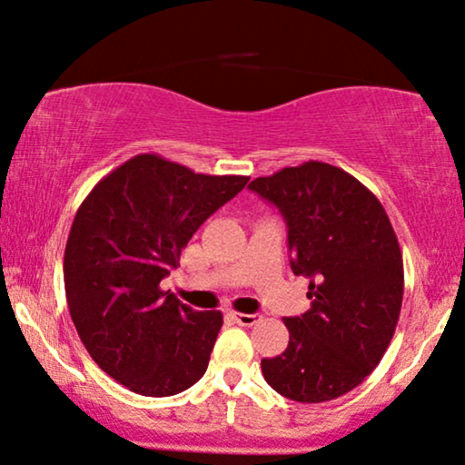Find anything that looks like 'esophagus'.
Instances as JSON below:
<instances>
[{
	"mask_svg": "<svg viewBox=\"0 0 465 465\" xmlns=\"http://www.w3.org/2000/svg\"><path fill=\"white\" fill-rule=\"evenodd\" d=\"M231 317L237 322L239 325H245V327H251V325H257L262 322V317L257 313H231Z\"/></svg>",
	"mask_w": 465,
	"mask_h": 465,
	"instance_id": "34e87169",
	"label": "esophagus"
}]
</instances>
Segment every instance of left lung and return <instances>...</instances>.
I'll return each instance as SVG.
<instances>
[{
	"instance_id": "obj_1",
	"label": "left lung",
	"mask_w": 465,
	"mask_h": 465,
	"mask_svg": "<svg viewBox=\"0 0 465 465\" xmlns=\"http://www.w3.org/2000/svg\"><path fill=\"white\" fill-rule=\"evenodd\" d=\"M251 192L280 210L291 268L311 278V309L284 317L291 340L262 361L265 381L288 400L319 404L367 379L393 338L404 299V262L381 202L327 163L257 177Z\"/></svg>"
}]
</instances>
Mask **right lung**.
<instances>
[{
    "mask_svg": "<svg viewBox=\"0 0 465 465\" xmlns=\"http://www.w3.org/2000/svg\"><path fill=\"white\" fill-rule=\"evenodd\" d=\"M247 181L138 154L75 212L64 255L67 307L93 361L127 390L166 398L203 377L223 313L187 307L161 282Z\"/></svg>",
    "mask_w": 465,
    "mask_h": 465,
    "instance_id": "1",
    "label": "right lung"
}]
</instances>
